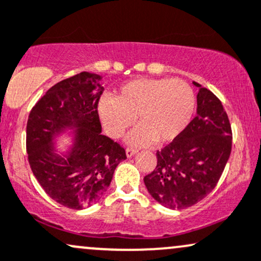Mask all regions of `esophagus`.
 <instances>
[{"label": "esophagus", "mask_w": 261, "mask_h": 261, "mask_svg": "<svg viewBox=\"0 0 261 261\" xmlns=\"http://www.w3.org/2000/svg\"><path fill=\"white\" fill-rule=\"evenodd\" d=\"M136 152H137L136 148H134V147H127V148H126V156H127V157L134 156V154H135Z\"/></svg>", "instance_id": "1"}]
</instances>
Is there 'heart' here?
<instances>
[{"label": "heart", "mask_w": 261, "mask_h": 261, "mask_svg": "<svg viewBox=\"0 0 261 261\" xmlns=\"http://www.w3.org/2000/svg\"><path fill=\"white\" fill-rule=\"evenodd\" d=\"M194 105V91L185 80L139 78L121 85L114 98L100 100L99 114L111 137L122 136L136 116L140 127L130 136L133 144H167L190 124Z\"/></svg>", "instance_id": "b5f03b06"}]
</instances>
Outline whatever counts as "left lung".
Instances as JSON below:
<instances>
[{
	"instance_id": "8db88e82",
	"label": "left lung",
	"mask_w": 261,
	"mask_h": 261,
	"mask_svg": "<svg viewBox=\"0 0 261 261\" xmlns=\"http://www.w3.org/2000/svg\"><path fill=\"white\" fill-rule=\"evenodd\" d=\"M197 116L171 144L157 151V165L145 176L148 193L171 210H185L208 196L231 152V126L220 100L198 83Z\"/></svg>"
}]
</instances>
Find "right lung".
<instances>
[{"instance_id": "obj_1", "label": "right lung", "mask_w": 261, "mask_h": 261, "mask_svg": "<svg viewBox=\"0 0 261 261\" xmlns=\"http://www.w3.org/2000/svg\"><path fill=\"white\" fill-rule=\"evenodd\" d=\"M100 76L82 71L53 85L31 110L27 121L28 162L45 193L64 207L94 204L110 186L125 148L101 135L98 104L104 88ZM75 127L76 142L65 159L54 152L51 140Z\"/></svg>"}]
</instances>
